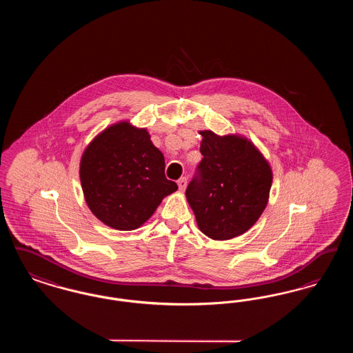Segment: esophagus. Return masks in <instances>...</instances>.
<instances>
[{
    "instance_id": "1",
    "label": "esophagus",
    "mask_w": 353,
    "mask_h": 353,
    "mask_svg": "<svg viewBox=\"0 0 353 353\" xmlns=\"http://www.w3.org/2000/svg\"><path fill=\"white\" fill-rule=\"evenodd\" d=\"M186 184H188V179L186 177H181L179 181H177V185H179V189L183 192L185 190V188H186Z\"/></svg>"
}]
</instances>
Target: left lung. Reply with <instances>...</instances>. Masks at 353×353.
<instances>
[{
    "mask_svg": "<svg viewBox=\"0 0 353 353\" xmlns=\"http://www.w3.org/2000/svg\"><path fill=\"white\" fill-rule=\"evenodd\" d=\"M203 159L186 188L202 233L216 241L243 234L269 201L272 170L269 161L246 137L200 131Z\"/></svg>",
    "mask_w": 353,
    "mask_h": 353,
    "instance_id": "left-lung-1",
    "label": "left lung"
}]
</instances>
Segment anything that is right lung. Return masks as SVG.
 <instances>
[{
    "label": "right lung",
    "mask_w": 353,
    "mask_h": 353,
    "mask_svg": "<svg viewBox=\"0 0 353 353\" xmlns=\"http://www.w3.org/2000/svg\"><path fill=\"white\" fill-rule=\"evenodd\" d=\"M145 128L119 121L98 134L81 159V184L94 216L112 229L134 230L177 190Z\"/></svg>",
    "instance_id": "1"
}]
</instances>
